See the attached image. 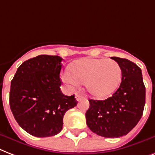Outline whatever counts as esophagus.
<instances>
[{
	"mask_svg": "<svg viewBox=\"0 0 155 155\" xmlns=\"http://www.w3.org/2000/svg\"><path fill=\"white\" fill-rule=\"evenodd\" d=\"M75 99H76L77 101H80L81 99H83V95L81 94H79V93H77V94H75Z\"/></svg>",
	"mask_w": 155,
	"mask_h": 155,
	"instance_id": "1",
	"label": "esophagus"
}]
</instances>
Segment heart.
I'll return each instance as SVG.
<instances>
[{"label":"heart","instance_id":"1","mask_svg":"<svg viewBox=\"0 0 155 155\" xmlns=\"http://www.w3.org/2000/svg\"><path fill=\"white\" fill-rule=\"evenodd\" d=\"M122 71L113 60L82 58L71 65V71L65 69L62 80L71 87L86 83L88 93L97 99H105L113 94L120 86Z\"/></svg>","mask_w":155,"mask_h":155}]
</instances>
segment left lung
I'll list each match as a JSON object with an SVG mask.
<instances>
[{"mask_svg": "<svg viewBox=\"0 0 155 155\" xmlns=\"http://www.w3.org/2000/svg\"><path fill=\"white\" fill-rule=\"evenodd\" d=\"M121 68L120 87L105 100L90 99L86 113V124L99 136L108 138L126 135L142 116L146 87L141 69L127 59L111 57Z\"/></svg>", "mask_w": 155, "mask_h": 155, "instance_id": "8db88e82", "label": "left lung"}]
</instances>
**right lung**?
Instances as JSON below:
<instances>
[{"mask_svg": "<svg viewBox=\"0 0 155 155\" xmlns=\"http://www.w3.org/2000/svg\"><path fill=\"white\" fill-rule=\"evenodd\" d=\"M63 59L39 56L18 67L11 81L9 105L19 125L31 135L47 137L59 134L63 117L78 102L61 92L60 72Z\"/></svg>", "mask_w": 155, "mask_h": 155, "instance_id": "right-lung-1", "label": "right lung"}]
</instances>
